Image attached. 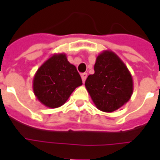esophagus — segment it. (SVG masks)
Here are the masks:
<instances>
[{
	"label": "esophagus",
	"instance_id": "34e87169",
	"mask_svg": "<svg viewBox=\"0 0 160 160\" xmlns=\"http://www.w3.org/2000/svg\"><path fill=\"white\" fill-rule=\"evenodd\" d=\"M87 73H81V79H82V81H83V83L86 81L87 80Z\"/></svg>",
	"mask_w": 160,
	"mask_h": 160
}]
</instances>
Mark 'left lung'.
I'll return each instance as SVG.
<instances>
[{
	"label": "left lung",
	"instance_id": "8db88e82",
	"mask_svg": "<svg viewBox=\"0 0 160 160\" xmlns=\"http://www.w3.org/2000/svg\"><path fill=\"white\" fill-rule=\"evenodd\" d=\"M94 71L85 86L99 111L113 112L130 99L134 90L132 75L116 53L101 52L96 58Z\"/></svg>",
	"mask_w": 160,
	"mask_h": 160
}]
</instances>
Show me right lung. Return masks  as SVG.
Masks as SVG:
<instances>
[{"label": "right lung", "mask_w": 160, "mask_h": 160, "mask_svg": "<svg viewBox=\"0 0 160 160\" xmlns=\"http://www.w3.org/2000/svg\"><path fill=\"white\" fill-rule=\"evenodd\" d=\"M34 94L46 107L55 109L66 103L82 80L66 54H54L40 66L32 81Z\"/></svg>", "instance_id": "right-lung-1"}]
</instances>
